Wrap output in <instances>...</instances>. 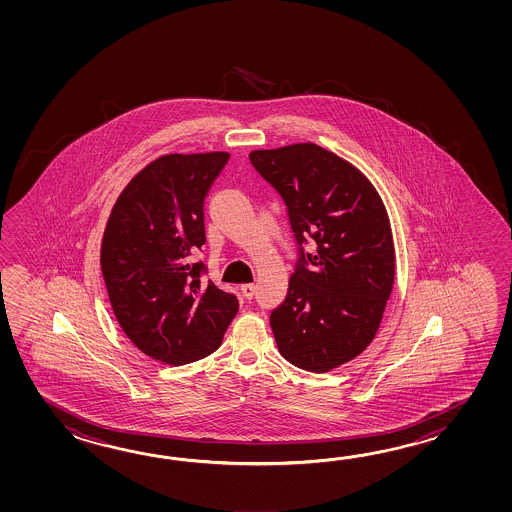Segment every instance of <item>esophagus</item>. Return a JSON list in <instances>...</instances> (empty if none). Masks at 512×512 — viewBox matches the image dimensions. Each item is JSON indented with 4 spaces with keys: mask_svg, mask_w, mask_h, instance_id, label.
I'll return each mask as SVG.
<instances>
[{
    "mask_svg": "<svg viewBox=\"0 0 512 512\" xmlns=\"http://www.w3.org/2000/svg\"><path fill=\"white\" fill-rule=\"evenodd\" d=\"M241 293H243V296H245L247 300H251L254 293H256V285H254V283H245V285H241Z\"/></svg>",
    "mask_w": 512,
    "mask_h": 512,
    "instance_id": "obj_1",
    "label": "esophagus"
}]
</instances>
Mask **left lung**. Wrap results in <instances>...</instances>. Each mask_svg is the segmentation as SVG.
I'll return each instance as SVG.
<instances>
[{
	"mask_svg": "<svg viewBox=\"0 0 512 512\" xmlns=\"http://www.w3.org/2000/svg\"><path fill=\"white\" fill-rule=\"evenodd\" d=\"M249 159L283 197L298 245L315 241V252L300 249L272 333L283 359L326 373L359 357L381 326L395 280L388 212L359 168L315 142L254 150Z\"/></svg>",
	"mask_w": 512,
	"mask_h": 512,
	"instance_id": "obj_1",
	"label": "left lung"
}]
</instances>
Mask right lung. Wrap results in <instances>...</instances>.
I'll return each instance as SVG.
<instances>
[{
  "mask_svg": "<svg viewBox=\"0 0 512 512\" xmlns=\"http://www.w3.org/2000/svg\"><path fill=\"white\" fill-rule=\"evenodd\" d=\"M227 152L168 153L146 164L111 208L100 267L115 318L152 359L181 366L219 348L240 309L186 256L205 243L203 201Z\"/></svg>",
  "mask_w": 512,
  "mask_h": 512,
  "instance_id": "1",
  "label": "right lung"
}]
</instances>
